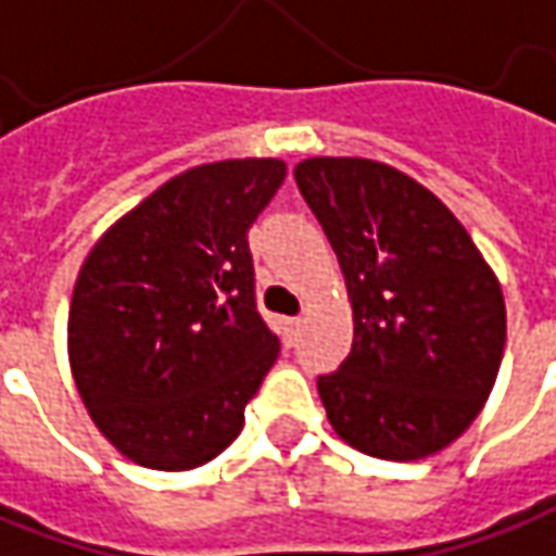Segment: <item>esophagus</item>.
Wrapping results in <instances>:
<instances>
[{"label":"esophagus","instance_id":"34e87169","mask_svg":"<svg viewBox=\"0 0 556 556\" xmlns=\"http://www.w3.org/2000/svg\"><path fill=\"white\" fill-rule=\"evenodd\" d=\"M301 319H282V343L286 346H294V341H298V334H301Z\"/></svg>","mask_w":556,"mask_h":556}]
</instances>
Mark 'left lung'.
<instances>
[{
	"label": "left lung",
	"instance_id": "1",
	"mask_svg": "<svg viewBox=\"0 0 556 556\" xmlns=\"http://www.w3.org/2000/svg\"><path fill=\"white\" fill-rule=\"evenodd\" d=\"M294 182L338 252L353 350L316 387L334 432L377 459H422L484 407L505 350V301L468 230L399 169L309 157Z\"/></svg>",
	"mask_w": 556,
	"mask_h": 556
}]
</instances>
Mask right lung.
I'll return each mask as SVG.
<instances>
[{"instance_id": "1", "label": "right lung", "mask_w": 556, "mask_h": 556, "mask_svg": "<svg viewBox=\"0 0 556 556\" xmlns=\"http://www.w3.org/2000/svg\"><path fill=\"white\" fill-rule=\"evenodd\" d=\"M282 179L274 157L188 169L90 249L72 292V377L139 466L198 468L240 435L279 356L247 233Z\"/></svg>"}]
</instances>
